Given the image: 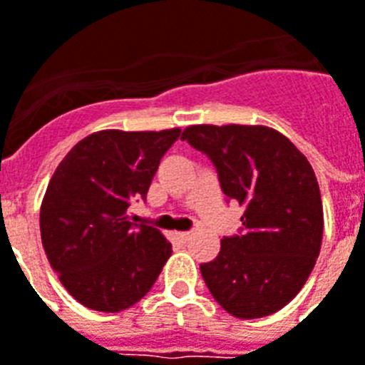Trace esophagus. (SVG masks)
Here are the masks:
<instances>
[{
	"mask_svg": "<svg viewBox=\"0 0 365 365\" xmlns=\"http://www.w3.org/2000/svg\"><path fill=\"white\" fill-rule=\"evenodd\" d=\"M174 237H176L180 243H187L189 239H191V232H176L174 233Z\"/></svg>",
	"mask_w": 365,
	"mask_h": 365,
	"instance_id": "1",
	"label": "esophagus"
}]
</instances>
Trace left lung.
I'll return each instance as SVG.
<instances>
[{"mask_svg":"<svg viewBox=\"0 0 365 365\" xmlns=\"http://www.w3.org/2000/svg\"><path fill=\"white\" fill-rule=\"evenodd\" d=\"M182 139L205 153L227 199L245 207L243 227L222 239L202 279L227 314L264 318L297 297L319 257L324 207L308 158L266 126H189Z\"/></svg>","mask_w":365,"mask_h":365,"instance_id":"obj_1","label":"left lung"}]
</instances>
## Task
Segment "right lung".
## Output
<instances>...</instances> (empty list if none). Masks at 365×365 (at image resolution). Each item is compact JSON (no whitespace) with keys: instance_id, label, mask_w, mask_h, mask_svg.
Returning a JSON list of instances; mask_svg holds the SVG:
<instances>
[{"instance_id":"1","label":"right lung","mask_w":365,"mask_h":365,"mask_svg":"<svg viewBox=\"0 0 365 365\" xmlns=\"http://www.w3.org/2000/svg\"><path fill=\"white\" fill-rule=\"evenodd\" d=\"M182 135L103 130L72 147L47 185L40 232L47 260L74 299L91 310L122 312L141 300L172 255L163 233L130 222L160 158Z\"/></svg>"}]
</instances>
